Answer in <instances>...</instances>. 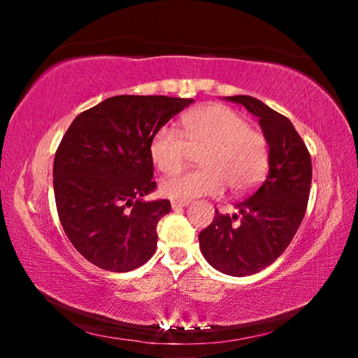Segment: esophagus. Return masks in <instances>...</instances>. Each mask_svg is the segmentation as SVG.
<instances>
[{"mask_svg":"<svg viewBox=\"0 0 358 358\" xmlns=\"http://www.w3.org/2000/svg\"><path fill=\"white\" fill-rule=\"evenodd\" d=\"M191 202H178V201H173L172 202V208L173 210H180V208H185V207H187V205H189Z\"/></svg>","mask_w":358,"mask_h":358,"instance_id":"34e87169","label":"esophagus"}]
</instances>
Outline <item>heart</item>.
Wrapping results in <instances>:
<instances>
[{
	"instance_id": "obj_1",
	"label": "heart",
	"mask_w": 358,
	"mask_h": 358,
	"mask_svg": "<svg viewBox=\"0 0 358 358\" xmlns=\"http://www.w3.org/2000/svg\"><path fill=\"white\" fill-rule=\"evenodd\" d=\"M181 128L183 134L172 126H162L151 137L150 157L161 172L178 171L189 145L207 148L201 155V169L161 181L164 197L191 202L202 196H220L226 183L232 192H246L264 177L268 161L265 138L250 129L248 121L230 107L211 104L196 108L185 115Z\"/></svg>"
}]
</instances>
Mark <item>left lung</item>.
I'll use <instances>...</instances> for the list:
<instances>
[{
	"label": "left lung",
	"instance_id": "1",
	"mask_svg": "<svg viewBox=\"0 0 358 358\" xmlns=\"http://www.w3.org/2000/svg\"><path fill=\"white\" fill-rule=\"evenodd\" d=\"M257 117L268 145V173L256 191L235 203L237 213L216 211L199 234L207 262L230 276L264 270L286 251L305 216L311 187V156L294 124L252 96H226Z\"/></svg>",
	"mask_w": 358,
	"mask_h": 358
}]
</instances>
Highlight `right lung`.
<instances>
[{
  "instance_id": "right-lung-1",
  "label": "right lung",
  "mask_w": 358,
  "mask_h": 358,
  "mask_svg": "<svg viewBox=\"0 0 358 358\" xmlns=\"http://www.w3.org/2000/svg\"><path fill=\"white\" fill-rule=\"evenodd\" d=\"M194 99L121 94L72 121L53 162L59 221L76 250L102 270L124 273L156 251L167 199L156 189L150 141Z\"/></svg>"
}]
</instances>
